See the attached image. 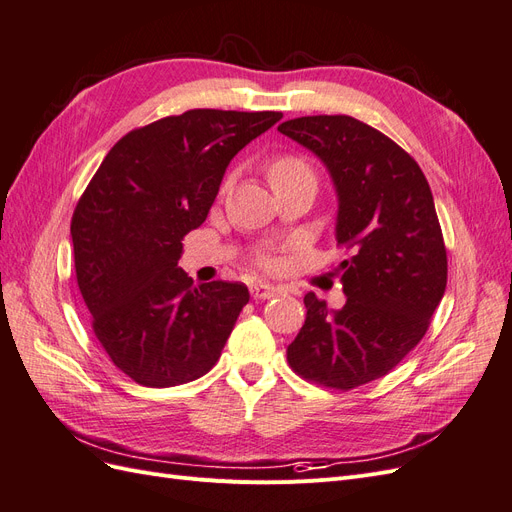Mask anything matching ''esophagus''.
Wrapping results in <instances>:
<instances>
[{
  "mask_svg": "<svg viewBox=\"0 0 512 512\" xmlns=\"http://www.w3.org/2000/svg\"><path fill=\"white\" fill-rule=\"evenodd\" d=\"M282 292L284 290L280 286H273V284L258 282V284L252 286V297L254 299H273V297H277V294H282Z\"/></svg>",
  "mask_w": 512,
  "mask_h": 512,
  "instance_id": "1",
  "label": "esophagus"
}]
</instances>
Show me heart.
Listing matches in <instances>:
<instances>
[{"label": "heart", "instance_id": "obj_1", "mask_svg": "<svg viewBox=\"0 0 512 512\" xmlns=\"http://www.w3.org/2000/svg\"><path fill=\"white\" fill-rule=\"evenodd\" d=\"M267 177L273 188L294 179H314V170L297 153H277L267 164Z\"/></svg>", "mask_w": 512, "mask_h": 512}]
</instances>
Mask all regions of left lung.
<instances>
[{
    "label": "left lung",
    "mask_w": 512,
    "mask_h": 512,
    "mask_svg": "<svg viewBox=\"0 0 512 512\" xmlns=\"http://www.w3.org/2000/svg\"><path fill=\"white\" fill-rule=\"evenodd\" d=\"M282 134L327 164L339 196L342 309L305 294L307 318L288 346L297 376L335 391L378 380L423 339L446 288L440 220L421 166L350 115L284 121Z\"/></svg>",
    "instance_id": "obj_1"
}]
</instances>
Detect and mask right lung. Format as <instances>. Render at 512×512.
<instances>
[{
  "label": "right lung",
  "instance_id": "obj_1",
  "mask_svg": "<svg viewBox=\"0 0 512 512\" xmlns=\"http://www.w3.org/2000/svg\"><path fill=\"white\" fill-rule=\"evenodd\" d=\"M282 119L192 108L134 128L106 153L72 213L76 284L100 346L136 384L192 382L218 363L250 292L194 286L177 262L226 166Z\"/></svg>",
  "mask_w": 512,
  "mask_h": 512
}]
</instances>
